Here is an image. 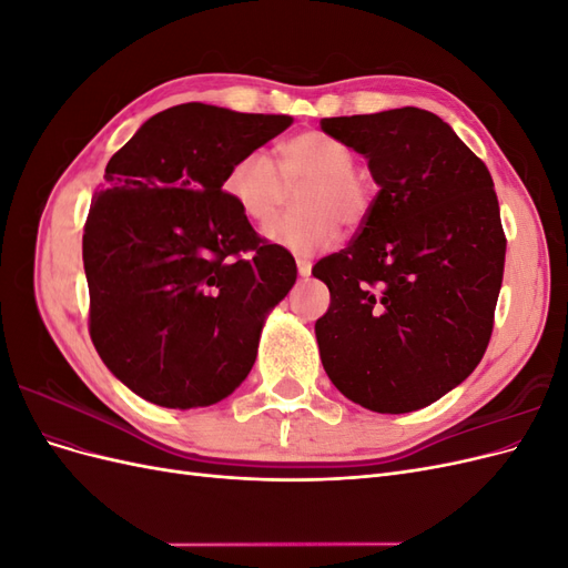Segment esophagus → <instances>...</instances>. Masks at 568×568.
Instances as JSON below:
<instances>
[{
    "mask_svg": "<svg viewBox=\"0 0 568 568\" xmlns=\"http://www.w3.org/2000/svg\"><path fill=\"white\" fill-rule=\"evenodd\" d=\"M296 267H298V274H301L303 280L311 277V272H313V265H311V261H303V257H298V261H296Z\"/></svg>",
    "mask_w": 568,
    "mask_h": 568,
    "instance_id": "esophagus-1",
    "label": "esophagus"
}]
</instances>
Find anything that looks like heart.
I'll use <instances>...</instances> for the list:
<instances>
[{
    "label": "heart",
    "mask_w": 568,
    "mask_h": 568,
    "mask_svg": "<svg viewBox=\"0 0 568 568\" xmlns=\"http://www.w3.org/2000/svg\"><path fill=\"white\" fill-rule=\"evenodd\" d=\"M280 168L263 151L239 156L222 178V194L251 222H267L288 194V186L308 182L298 194L301 213L284 215L263 230L270 244L294 255L332 248L343 225H357L369 211L372 184L357 173L355 151L324 132L288 136L277 149Z\"/></svg>",
    "instance_id": "b5f03b06"
}]
</instances>
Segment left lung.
<instances>
[{"mask_svg": "<svg viewBox=\"0 0 568 568\" xmlns=\"http://www.w3.org/2000/svg\"><path fill=\"white\" fill-rule=\"evenodd\" d=\"M379 184L357 236L313 267L329 286L320 357L348 400L382 415L436 403L484 357L507 239L486 163L424 109L324 118Z\"/></svg>", "mask_w": 568, "mask_h": 568, "instance_id": "8db88e82", "label": "left lung"}]
</instances>
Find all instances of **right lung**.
I'll use <instances>...</instances> for the list:
<instances>
[{
  "mask_svg": "<svg viewBox=\"0 0 568 568\" xmlns=\"http://www.w3.org/2000/svg\"><path fill=\"white\" fill-rule=\"evenodd\" d=\"M291 123L192 101L149 118L109 161L82 236L90 336L140 398L209 407L248 376L296 263L253 232L222 178Z\"/></svg>",
  "mask_w": 568,
  "mask_h": 568,
  "instance_id": "add662e5",
  "label": "right lung"
}]
</instances>
